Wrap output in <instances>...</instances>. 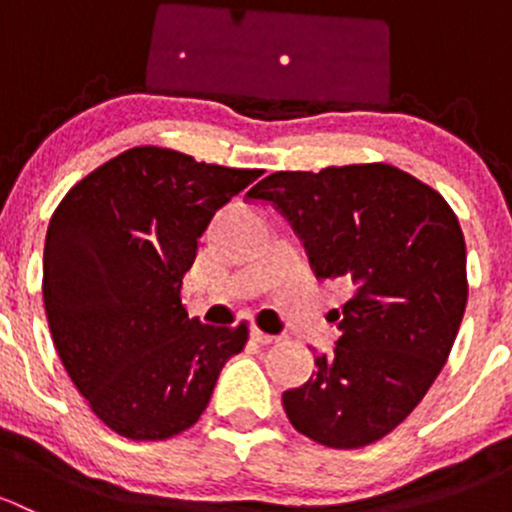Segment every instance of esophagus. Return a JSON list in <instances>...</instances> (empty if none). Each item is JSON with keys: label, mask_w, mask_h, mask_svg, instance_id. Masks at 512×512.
<instances>
[{"label": "esophagus", "mask_w": 512, "mask_h": 512, "mask_svg": "<svg viewBox=\"0 0 512 512\" xmlns=\"http://www.w3.org/2000/svg\"><path fill=\"white\" fill-rule=\"evenodd\" d=\"M250 339H252V342H257V344H272V342H275V337H272V334L260 332L257 327L250 329Z\"/></svg>", "instance_id": "esophagus-1"}]
</instances>
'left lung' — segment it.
I'll list each match as a JSON object with an SVG mask.
<instances>
[{
    "label": "left lung",
    "instance_id": "obj_1",
    "mask_svg": "<svg viewBox=\"0 0 512 512\" xmlns=\"http://www.w3.org/2000/svg\"><path fill=\"white\" fill-rule=\"evenodd\" d=\"M292 225L319 280L352 282L339 337L282 394L299 433L361 448L394 431L441 374L468 302L466 240L451 205L386 163L280 170L247 193Z\"/></svg>",
    "mask_w": 512,
    "mask_h": 512
}]
</instances>
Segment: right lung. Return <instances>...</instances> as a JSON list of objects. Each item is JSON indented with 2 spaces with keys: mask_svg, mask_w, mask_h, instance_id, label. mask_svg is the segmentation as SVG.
<instances>
[{
  "mask_svg": "<svg viewBox=\"0 0 512 512\" xmlns=\"http://www.w3.org/2000/svg\"><path fill=\"white\" fill-rule=\"evenodd\" d=\"M262 170L141 146L86 175L51 215L44 309L66 374L118 436L163 441L198 421L247 324L180 302L210 220Z\"/></svg>",
  "mask_w": 512,
  "mask_h": 512,
  "instance_id": "add662e5",
  "label": "right lung"
}]
</instances>
